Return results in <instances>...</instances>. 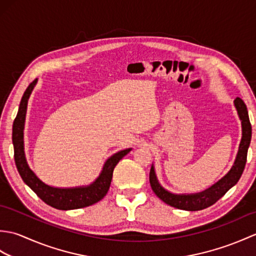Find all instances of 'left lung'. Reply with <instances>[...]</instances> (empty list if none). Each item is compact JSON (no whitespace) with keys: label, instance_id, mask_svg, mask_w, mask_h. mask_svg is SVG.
<instances>
[{"label":"left lung","instance_id":"left-lung-1","mask_svg":"<svg viewBox=\"0 0 256 256\" xmlns=\"http://www.w3.org/2000/svg\"><path fill=\"white\" fill-rule=\"evenodd\" d=\"M234 106L236 108L238 118L241 121L242 126V138L238 150L233 162L231 170L222 177L220 180L212 184L202 192L196 194H172L162 186L156 176L155 167L152 165L150 172V182L155 194L165 204H170L174 208L187 210V211H198L208 208V206L216 204L221 197H224L226 192L232 188L238 182L242 172L244 170L246 162L248 150L252 138V126L250 123L246 103L240 98L234 100Z\"/></svg>","mask_w":256,"mask_h":256}]
</instances>
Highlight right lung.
Masks as SVG:
<instances>
[{"label":"right lung","instance_id":"1","mask_svg":"<svg viewBox=\"0 0 256 256\" xmlns=\"http://www.w3.org/2000/svg\"><path fill=\"white\" fill-rule=\"evenodd\" d=\"M36 84L37 79L27 86L20 103L18 116H16L13 123L12 140L14 146V160L20 175L27 186L44 202L52 206V208L59 210H72L94 204L106 194L111 184L114 167L125 155L132 150V148L120 150L111 157H108L102 167L100 175L96 178L94 182L86 184V186L60 188L50 186V184L40 180L28 166L24 148V126L27 103H28V99Z\"/></svg>","mask_w":256,"mask_h":256}]
</instances>
